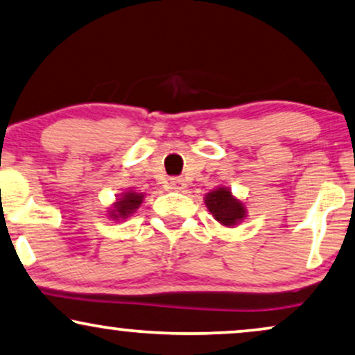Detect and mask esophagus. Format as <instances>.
Segmentation results:
<instances>
[{
    "instance_id": "1",
    "label": "esophagus",
    "mask_w": 355,
    "mask_h": 355,
    "mask_svg": "<svg viewBox=\"0 0 355 355\" xmlns=\"http://www.w3.org/2000/svg\"><path fill=\"white\" fill-rule=\"evenodd\" d=\"M183 187H185V180H183V178H170V188H172V190H182Z\"/></svg>"
}]
</instances>
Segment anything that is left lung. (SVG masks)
Segmentation results:
<instances>
[{
  "label": "left lung",
  "instance_id": "8db88e82",
  "mask_svg": "<svg viewBox=\"0 0 355 355\" xmlns=\"http://www.w3.org/2000/svg\"><path fill=\"white\" fill-rule=\"evenodd\" d=\"M205 205L224 227H236L248 218L244 201L236 198L227 187H218L205 195Z\"/></svg>",
  "mask_w": 355,
  "mask_h": 355
}]
</instances>
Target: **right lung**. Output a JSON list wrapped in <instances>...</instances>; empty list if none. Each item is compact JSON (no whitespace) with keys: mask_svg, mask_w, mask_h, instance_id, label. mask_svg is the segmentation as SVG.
Listing matches in <instances>:
<instances>
[{"mask_svg":"<svg viewBox=\"0 0 355 355\" xmlns=\"http://www.w3.org/2000/svg\"><path fill=\"white\" fill-rule=\"evenodd\" d=\"M144 198L146 193H137L134 190L121 193L118 198L114 200V203L107 208V218H111L113 221H124V219H128L131 214L136 213Z\"/></svg>","mask_w":355,"mask_h":355,"instance_id":"obj_1","label":"right lung"}]
</instances>
